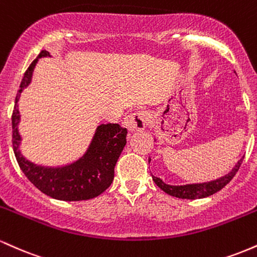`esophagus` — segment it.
I'll return each instance as SVG.
<instances>
[{
	"label": "esophagus",
	"mask_w": 257,
	"mask_h": 257,
	"mask_svg": "<svg viewBox=\"0 0 257 257\" xmlns=\"http://www.w3.org/2000/svg\"><path fill=\"white\" fill-rule=\"evenodd\" d=\"M150 114L146 111H137L129 116L126 119V126L131 132L144 131L149 124Z\"/></svg>",
	"instance_id": "1"
}]
</instances>
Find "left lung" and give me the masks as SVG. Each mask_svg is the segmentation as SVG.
Instances as JSON below:
<instances>
[{
	"label": "left lung",
	"instance_id": "8db88e82",
	"mask_svg": "<svg viewBox=\"0 0 257 257\" xmlns=\"http://www.w3.org/2000/svg\"><path fill=\"white\" fill-rule=\"evenodd\" d=\"M241 162H243V158L239 159L238 163L235 164V167L232 169V172L227 174V175L223 176V178L215 180V181L204 182V184L170 186V185L164 184L161 179L156 178V176H152V179L161 190H163L164 192L170 194V196L176 197V198H182V199L204 198V197L211 196V194L216 193L217 191L222 190V188L225 187V186L228 184L233 178H234V175L237 174V172L239 170V168L241 166Z\"/></svg>",
	"mask_w": 257,
	"mask_h": 257
}]
</instances>
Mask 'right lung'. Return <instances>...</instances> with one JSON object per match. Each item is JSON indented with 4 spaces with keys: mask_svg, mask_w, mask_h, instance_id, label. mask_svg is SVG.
Returning <instances> with one entry per match:
<instances>
[{
    "mask_svg": "<svg viewBox=\"0 0 257 257\" xmlns=\"http://www.w3.org/2000/svg\"><path fill=\"white\" fill-rule=\"evenodd\" d=\"M43 57H51V54L47 51H42L32 61L22 79L16 96V105L12 114V143L17 162L31 184L52 198L67 202L95 198L110 187L113 180L114 166L126 144V128L114 123L99 125L89 149L83 157L66 167L46 168L36 166L20 153L19 144L22 138L18 132V123L20 120L18 101L24 88L30 84L32 72L38 59Z\"/></svg>",
    "mask_w": 257,
    "mask_h": 257,
    "instance_id": "obj_1",
    "label": "right lung"
}]
</instances>
